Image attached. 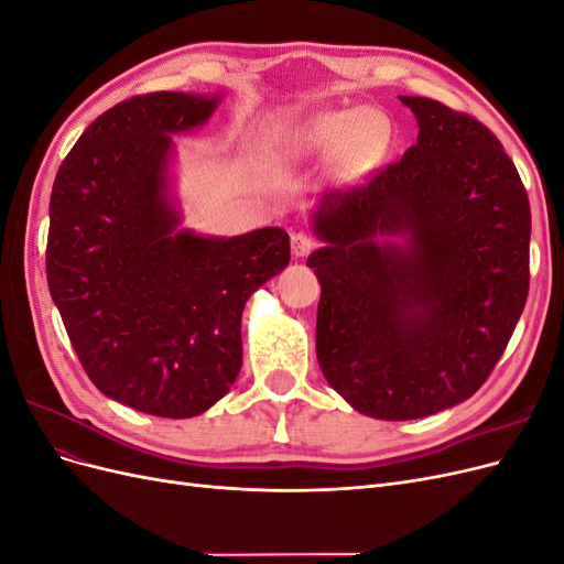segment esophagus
Returning <instances> with one entry per match:
<instances>
[{"label": "esophagus", "mask_w": 564, "mask_h": 564, "mask_svg": "<svg viewBox=\"0 0 564 564\" xmlns=\"http://www.w3.org/2000/svg\"><path fill=\"white\" fill-rule=\"evenodd\" d=\"M315 247H317L315 237H311L308 232H294L292 235V253H294V259H303V256H308Z\"/></svg>", "instance_id": "obj_1"}]
</instances>
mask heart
Masks as SVG:
<instances>
[{
	"label": "heart",
	"instance_id": "obj_1",
	"mask_svg": "<svg viewBox=\"0 0 564 564\" xmlns=\"http://www.w3.org/2000/svg\"><path fill=\"white\" fill-rule=\"evenodd\" d=\"M390 145V122L379 110H324L280 129L270 141V155L280 164L329 162L346 176L377 164Z\"/></svg>",
	"mask_w": 564,
	"mask_h": 564
}]
</instances>
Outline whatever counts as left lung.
<instances>
[{"instance_id":"8db88e82","label":"left lung","mask_w":564,"mask_h":564,"mask_svg":"<svg viewBox=\"0 0 564 564\" xmlns=\"http://www.w3.org/2000/svg\"><path fill=\"white\" fill-rule=\"evenodd\" d=\"M419 139L367 185L324 195L308 268L322 286L324 379L371 419L468 400L499 362L529 292L527 191L485 124L400 96Z\"/></svg>"}]
</instances>
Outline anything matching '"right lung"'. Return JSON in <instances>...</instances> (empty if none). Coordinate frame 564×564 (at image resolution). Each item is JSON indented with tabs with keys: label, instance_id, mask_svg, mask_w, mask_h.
<instances>
[{
	"label": "right lung",
	"instance_id": "right-lung-1",
	"mask_svg": "<svg viewBox=\"0 0 564 564\" xmlns=\"http://www.w3.org/2000/svg\"><path fill=\"white\" fill-rule=\"evenodd\" d=\"M220 94L158 91L100 115L63 160L48 202L46 280L94 386L162 419L204 414L242 367V311L289 265V235L181 228L176 133Z\"/></svg>",
	"mask_w": 564,
	"mask_h": 564
}]
</instances>
